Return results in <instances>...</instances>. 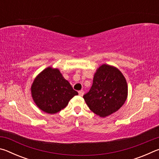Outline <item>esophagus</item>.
Returning <instances> with one entry per match:
<instances>
[{"label": "esophagus", "mask_w": 159, "mask_h": 159, "mask_svg": "<svg viewBox=\"0 0 159 159\" xmlns=\"http://www.w3.org/2000/svg\"><path fill=\"white\" fill-rule=\"evenodd\" d=\"M79 95L80 96V97H83V95H84V92L83 91H79Z\"/></svg>", "instance_id": "esophagus-1"}]
</instances>
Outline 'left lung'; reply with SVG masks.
<instances>
[{"label":"left lung","mask_w":159,"mask_h":159,"mask_svg":"<svg viewBox=\"0 0 159 159\" xmlns=\"http://www.w3.org/2000/svg\"><path fill=\"white\" fill-rule=\"evenodd\" d=\"M127 98L125 78L116 67L106 64L96 70L92 87L83 95L91 111L102 118L117 111Z\"/></svg>","instance_id":"left-lung-1"}]
</instances>
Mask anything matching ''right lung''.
<instances>
[{"label":"right lung","mask_w":159,"mask_h":159,"mask_svg":"<svg viewBox=\"0 0 159 159\" xmlns=\"http://www.w3.org/2000/svg\"><path fill=\"white\" fill-rule=\"evenodd\" d=\"M31 93L36 105L43 111L56 114L65 108L78 93L58 69L49 66L38 74L31 86Z\"/></svg>","instance_id":"add662e5"}]
</instances>
